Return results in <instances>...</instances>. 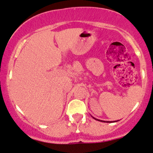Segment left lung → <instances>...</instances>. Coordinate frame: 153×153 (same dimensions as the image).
Wrapping results in <instances>:
<instances>
[{
    "instance_id": "1",
    "label": "left lung",
    "mask_w": 153,
    "mask_h": 153,
    "mask_svg": "<svg viewBox=\"0 0 153 153\" xmlns=\"http://www.w3.org/2000/svg\"><path fill=\"white\" fill-rule=\"evenodd\" d=\"M92 117V116H91ZM93 118H94V120H97V121H100V122H102V123H116V122H117V121H119V120H117V121H112V122H110V121H103V120H98V119H96V118H94V117H92Z\"/></svg>"
}]
</instances>
